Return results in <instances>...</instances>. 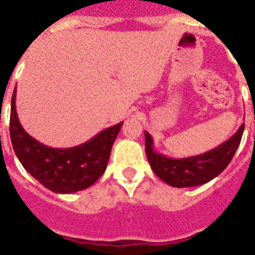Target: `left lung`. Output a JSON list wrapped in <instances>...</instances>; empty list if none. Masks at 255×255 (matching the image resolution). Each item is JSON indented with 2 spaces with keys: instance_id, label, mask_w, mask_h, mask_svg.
<instances>
[{
  "instance_id": "left-lung-1",
  "label": "left lung",
  "mask_w": 255,
  "mask_h": 255,
  "mask_svg": "<svg viewBox=\"0 0 255 255\" xmlns=\"http://www.w3.org/2000/svg\"><path fill=\"white\" fill-rule=\"evenodd\" d=\"M245 124L242 123L238 131L225 143L197 156L184 159H172L157 153L153 149L152 136L145 131V153L152 170L168 185L174 188L202 185L217 177L233 159L238 145L241 143Z\"/></svg>"
}]
</instances>
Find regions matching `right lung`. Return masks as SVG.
<instances>
[{
  "instance_id": "obj_1",
  "label": "right lung",
  "mask_w": 255,
  "mask_h": 255,
  "mask_svg": "<svg viewBox=\"0 0 255 255\" xmlns=\"http://www.w3.org/2000/svg\"><path fill=\"white\" fill-rule=\"evenodd\" d=\"M15 92L14 90L11 96L10 139L23 168L55 193H74L91 186L107 168L112 144L123 122L100 131L77 147H47L31 137L19 123L15 111Z\"/></svg>"
}]
</instances>
